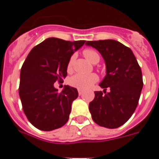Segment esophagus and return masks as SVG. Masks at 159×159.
<instances>
[{"label":"esophagus","instance_id":"1","mask_svg":"<svg viewBox=\"0 0 159 159\" xmlns=\"http://www.w3.org/2000/svg\"><path fill=\"white\" fill-rule=\"evenodd\" d=\"M78 93H79V95L81 96V95H83V93H84V91H83V90H81V89H78Z\"/></svg>","mask_w":159,"mask_h":159}]
</instances>
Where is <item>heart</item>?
I'll return each instance as SVG.
<instances>
[{
    "mask_svg": "<svg viewBox=\"0 0 159 159\" xmlns=\"http://www.w3.org/2000/svg\"><path fill=\"white\" fill-rule=\"evenodd\" d=\"M83 54L92 63L98 62L99 59H100V56L96 51L93 50V49H89V48H86L83 51ZM73 59H74V57H71L68 61L67 66H66L68 71L71 70L72 65H73ZM98 75L96 74H93V73L89 75L75 74L73 76L70 77V80H69V84L72 87L85 90V89L91 87L93 84H95L98 81Z\"/></svg>",
    "mask_w": 159,
    "mask_h": 159,
    "instance_id": "heart-1",
    "label": "heart"
}]
</instances>
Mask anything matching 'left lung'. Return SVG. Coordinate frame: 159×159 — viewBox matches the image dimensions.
<instances>
[{"instance_id":"1","label":"left lung","mask_w":159,"mask_h":159,"mask_svg":"<svg viewBox=\"0 0 159 159\" xmlns=\"http://www.w3.org/2000/svg\"><path fill=\"white\" fill-rule=\"evenodd\" d=\"M106 61V75L89 103L92 119L99 126L117 128L131 118L138 105L143 80L141 69L132 51L114 40L87 41ZM109 89L106 93L107 89Z\"/></svg>"}]
</instances>
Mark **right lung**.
Returning a JSON list of instances; mask_svg holds the SVG:
<instances>
[{"mask_svg":"<svg viewBox=\"0 0 159 159\" xmlns=\"http://www.w3.org/2000/svg\"><path fill=\"white\" fill-rule=\"evenodd\" d=\"M84 43L48 38L34 47L23 62L18 93L23 112L38 129L52 131L68 121L78 91L66 85L58 93L54 83L66 77L69 59Z\"/></svg>","mask_w":159,"mask_h":159,"instance_id":"1","label":"right lung"}]
</instances>
